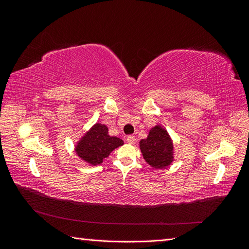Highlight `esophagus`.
<instances>
[{
    "label": "esophagus",
    "instance_id": "34e87169",
    "mask_svg": "<svg viewBox=\"0 0 249 249\" xmlns=\"http://www.w3.org/2000/svg\"><path fill=\"white\" fill-rule=\"evenodd\" d=\"M126 142L130 143V144H135V142H136V138H135V136H132V135H129V136L126 137Z\"/></svg>",
    "mask_w": 249,
    "mask_h": 249
}]
</instances>
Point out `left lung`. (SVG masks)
I'll return each instance as SVG.
<instances>
[{"label": "left lung", "instance_id": "left-lung-1", "mask_svg": "<svg viewBox=\"0 0 249 249\" xmlns=\"http://www.w3.org/2000/svg\"><path fill=\"white\" fill-rule=\"evenodd\" d=\"M140 149L145 161L157 169L165 168L173 160L171 139L167 131L160 125L153 127L147 138L140 141Z\"/></svg>", "mask_w": 249, "mask_h": 249}]
</instances>
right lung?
I'll return each mask as SVG.
<instances>
[{"instance_id": "right-lung-1", "label": "right lung", "mask_w": 249, "mask_h": 249, "mask_svg": "<svg viewBox=\"0 0 249 249\" xmlns=\"http://www.w3.org/2000/svg\"><path fill=\"white\" fill-rule=\"evenodd\" d=\"M124 141L117 137H111L108 127L102 124H95L76 146L78 156L91 165L101 164L112 150L123 145Z\"/></svg>"}]
</instances>
